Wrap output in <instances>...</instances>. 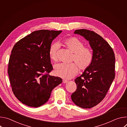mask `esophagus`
<instances>
[{
    "label": "esophagus",
    "mask_w": 127,
    "mask_h": 127,
    "mask_svg": "<svg viewBox=\"0 0 127 127\" xmlns=\"http://www.w3.org/2000/svg\"><path fill=\"white\" fill-rule=\"evenodd\" d=\"M68 82V81L67 80H65V79H63V83H67Z\"/></svg>",
    "instance_id": "34e87169"
}]
</instances>
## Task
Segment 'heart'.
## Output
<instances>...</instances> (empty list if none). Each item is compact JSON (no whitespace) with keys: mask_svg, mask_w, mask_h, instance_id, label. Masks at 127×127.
<instances>
[{"mask_svg":"<svg viewBox=\"0 0 127 127\" xmlns=\"http://www.w3.org/2000/svg\"><path fill=\"white\" fill-rule=\"evenodd\" d=\"M63 43L67 49L73 53L72 61L74 63L56 65L54 67V74L64 79H70L78 73L79 68L81 70L84 71L90 66L94 59V53L91 49L84 47V43L76 37L67 38L63 41ZM58 49L57 44H52L50 47L49 56L53 61L58 60Z\"/></svg>","mask_w":127,"mask_h":127,"instance_id":"1","label":"heart"}]
</instances>
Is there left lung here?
<instances>
[{"label": "left lung", "mask_w": 127, "mask_h": 127, "mask_svg": "<svg viewBox=\"0 0 127 127\" xmlns=\"http://www.w3.org/2000/svg\"><path fill=\"white\" fill-rule=\"evenodd\" d=\"M74 33L89 41L94 59L90 66L75 79L77 89L71 97L76 105L89 108L102 101L115 79V54L108 43L95 32L80 29Z\"/></svg>", "instance_id": "left-lung-1"}]
</instances>
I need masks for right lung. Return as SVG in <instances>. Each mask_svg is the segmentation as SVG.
Here are the masks:
<instances>
[{"label":"right lung","mask_w":127,"mask_h":127,"mask_svg":"<svg viewBox=\"0 0 127 127\" xmlns=\"http://www.w3.org/2000/svg\"><path fill=\"white\" fill-rule=\"evenodd\" d=\"M62 32L34 31L13 46L8 74L13 94L23 103L34 107L42 105L62 82L61 78L49 75L53 67L49 56L52 41Z\"/></svg>","instance_id":"right-lung-1"}]
</instances>
